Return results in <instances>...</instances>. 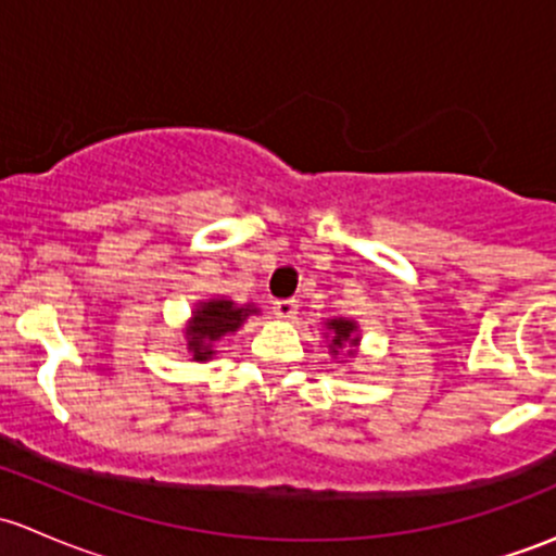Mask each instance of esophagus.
Masks as SVG:
<instances>
[{
    "label": "esophagus",
    "mask_w": 556,
    "mask_h": 556,
    "mask_svg": "<svg viewBox=\"0 0 556 556\" xmlns=\"http://www.w3.org/2000/svg\"><path fill=\"white\" fill-rule=\"evenodd\" d=\"M274 314L282 319H293L295 312H299V304H295V299H277L274 301Z\"/></svg>",
    "instance_id": "esophagus-1"
}]
</instances>
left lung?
I'll list each match as a JSON object with an SVG mask.
<instances>
[{
  "label": "left lung",
  "mask_w": 556,
  "mask_h": 556,
  "mask_svg": "<svg viewBox=\"0 0 556 556\" xmlns=\"http://www.w3.org/2000/svg\"><path fill=\"white\" fill-rule=\"evenodd\" d=\"M330 328H333V346H344V341H355L352 339V330H355V323H350V319H333L330 323ZM336 352V350H333Z\"/></svg>",
  "instance_id": "8db88e82"
}]
</instances>
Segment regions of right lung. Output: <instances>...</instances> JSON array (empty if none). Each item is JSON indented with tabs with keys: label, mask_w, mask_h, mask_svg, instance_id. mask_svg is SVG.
<instances>
[{
	"label": "right lung",
	"mask_w": 556,
	"mask_h": 556,
	"mask_svg": "<svg viewBox=\"0 0 556 556\" xmlns=\"http://www.w3.org/2000/svg\"><path fill=\"white\" fill-rule=\"evenodd\" d=\"M250 312L255 309H237L233 301H210V304L199 306L188 330V346L193 350V361H206L212 355V341L237 330Z\"/></svg>",
	"instance_id": "obj_1"
}]
</instances>
